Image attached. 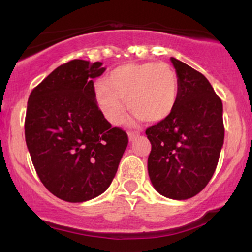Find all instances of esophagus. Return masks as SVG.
<instances>
[{"mask_svg":"<svg viewBox=\"0 0 252 252\" xmlns=\"http://www.w3.org/2000/svg\"><path fill=\"white\" fill-rule=\"evenodd\" d=\"M128 136H129V140L130 141H134V140H136V138L138 137V136H140V132H137V131H129L128 132Z\"/></svg>","mask_w":252,"mask_h":252,"instance_id":"1","label":"esophagus"}]
</instances>
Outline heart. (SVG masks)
Listing matches in <instances>:
<instances>
[{"label":"heart","instance_id":"obj_1","mask_svg":"<svg viewBox=\"0 0 252 252\" xmlns=\"http://www.w3.org/2000/svg\"><path fill=\"white\" fill-rule=\"evenodd\" d=\"M179 98V78L164 63H126L106 76L94 89V99L106 120L121 124L128 110L146 123L166 120L174 111Z\"/></svg>","mask_w":252,"mask_h":252}]
</instances>
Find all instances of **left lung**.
Masks as SVG:
<instances>
[{
    "instance_id": "8db88e82",
    "label": "left lung",
    "mask_w": 252,
    "mask_h": 252,
    "mask_svg": "<svg viewBox=\"0 0 252 252\" xmlns=\"http://www.w3.org/2000/svg\"><path fill=\"white\" fill-rule=\"evenodd\" d=\"M179 98L169 117L149 126L148 173L154 189L175 200L201 192L212 178L224 143L222 103L204 74L170 58Z\"/></svg>"
}]
</instances>
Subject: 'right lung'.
<instances>
[{
    "mask_svg": "<svg viewBox=\"0 0 252 252\" xmlns=\"http://www.w3.org/2000/svg\"><path fill=\"white\" fill-rule=\"evenodd\" d=\"M102 63L71 60L57 67L28 98L25 137L43 186L70 202L108 189L128 146V135L104 117L94 78Z\"/></svg>",
    "mask_w": 252,
    "mask_h": 252,
    "instance_id": "1",
    "label": "right lung"
}]
</instances>
